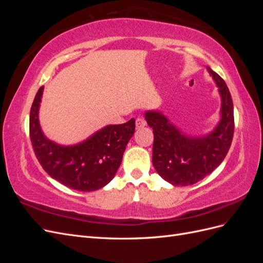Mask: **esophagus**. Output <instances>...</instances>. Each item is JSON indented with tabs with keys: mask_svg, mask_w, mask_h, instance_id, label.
I'll return each mask as SVG.
<instances>
[{
	"mask_svg": "<svg viewBox=\"0 0 263 263\" xmlns=\"http://www.w3.org/2000/svg\"><path fill=\"white\" fill-rule=\"evenodd\" d=\"M146 126V121L142 117H137L136 118V128H142V127Z\"/></svg>",
	"mask_w": 263,
	"mask_h": 263,
	"instance_id": "obj_1",
	"label": "esophagus"
}]
</instances>
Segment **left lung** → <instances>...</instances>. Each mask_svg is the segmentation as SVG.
Listing matches in <instances>:
<instances>
[{
    "mask_svg": "<svg viewBox=\"0 0 263 263\" xmlns=\"http://www.w3.org/2000/svg\"><path fill=\"white\" fill-rule=\"evenodd\" d=\"M221 95V119L213 133L193 138L180 133L162 114L147 112L146 121L154 129L153 164L159 176L173 185L194 184L209 176L224 160L235 129L232 95L225 81L211 68Z\"/></svg>",
    "mask_w": 263,
    "mask_h": 263,
    "instance_id": "1",
    "label": "left lung"
}]
</instances>
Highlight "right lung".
I'll return each mask as SVG.
<instances>
[{
  "label": "right lung",
  "instance_id": "1",
  "mask_svg": "<svg viewBox=\"0 0 263 263\" xmlns=\"http://www.w3.org/2000/svg\"><path fill=\"white\" fill-rule=\"evenodd\" d=\"M44 86L39 87L29 115V137L36 158L49 176L72 190L90 192L106 185L121 165L124 151L135 133V118L109 125L81 144L59 146L47 139L38 122Z\"/></svg>",
  "mask_w": 263,
  "mask_h": 263
}]
</instances>
